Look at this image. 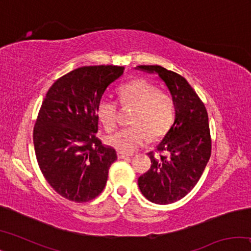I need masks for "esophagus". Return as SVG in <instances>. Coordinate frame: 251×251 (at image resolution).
<instances>
[{"label": "esophagus", "mask_w": 251, "mask_h": 251, "mask_svg": "<svg viewBox=\"0 0 251 251\" xmlns=\"http://www.w3.org/2000/svg\"><path fill=\"white\" fill-rule=\"evenodd\" d=\"M130 155L128 154H125V152H122V151H117V157L118 159H123V158H128Z\"/></svg>", "instance_id": "esophagus-1"}]
</instances>
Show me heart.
I'll return each instance as SVG.
<instances>
[{"label":"heart","mask_w":251,"mask_h":251,"mask_svg":"<svg viewBox=\"0 0 251 251\" xmlns=\"http://www.w3.org/2000/svg\"><path fill=\"white\" fill-rule=\"evenodd\" d=\"M123 106H133L130 128L121 129L107 136L106 143L118 151L129 154L151 138H159L167 133L175 120V103L171 95L159 92L154 84L145 79H135L120 88ZM117 103L109 99L101 100L97 106V116L106 130H113L117 124Z\"/></svg>","instance_id":"b5f03b06"}]
</instances>
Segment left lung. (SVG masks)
I'll use <instances>...</instances> for the list:
<instances>
[{
    "instance_id": "obj_1",
    "label": "left lung",
    "mask_w": 251,
    "mask_h": 251,
    "mask_svg": "<svg viewBox=\"0 0 251 251\" xmlns=\"http://www.w3.org/2000/svg\"><path fill=\"white\" fill-rule=\"evenodd\" d=\"M136 69L158 75L175 103V121L156 146L166 156L148 152L151 166L138 178L139 189L148 201L167 205L184 198L205 171L211 152L208 114L196 92L179 74L158 65Z\"/></svg>"
}]
</instances>
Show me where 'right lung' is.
Listing matches in <instances>:
<instances>
[{"label":"right lung","instance_id":"1","mask_svg":"<svg viewBox=\"0 0 251 251\" xmlns=\"http://www.w3.org/2000/svg\"><path fill=\"white\" fill-rule=\"evenodd\" d=\"M125 67L84 66L55 82L42 103L33 131L37 163L57 194L86 202L103 192L116 151L94 134L97 106Z\"/></svg>","mask_w":251,"mask_h":251}]
</instances>
